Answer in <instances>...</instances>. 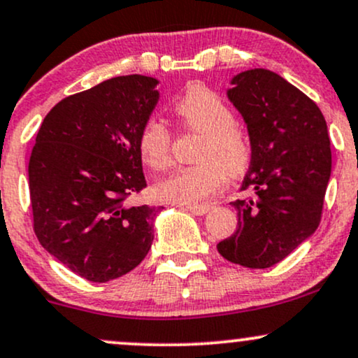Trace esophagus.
Instances as JSON below:
<instances>
[{
	"label": "esophagus",
	"instance_id": "obj_1",
	"mask_svg": "<svg viewBox=\"0 0 358 358\" xmlns=\"http://www.w3.org/2000/svg\"><path fill=\"white\" fill-rule=\"evenodd\" d=\"M210 208H212V206H210V205H190V206H185V210H188V212L193 213V215H198V217H201V215L208 213Z\"/></svg>",
	"mask_w": 358,
	"mask_h": 358
}]
</instances>
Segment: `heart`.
Here are the masks:
<instances>
[{"label": "heart", "instance_id": "b5f03b06", "mask_svg": "<svg viewBox=\"0 0 358 358\" xmlns=\"http://www.w3.org/2000/svg\"><path fill=\"white\" fill-rule=\"evenodd\" d=\"M175 113L193 131L201 133L198 165L175 170L155 187L162 201L195 205L217 192L225 175L238 176L248 168L252 148L245 133L235 124L234 111L212 90L195 85L175 105ZM170 131L160 120L150 118L138 136L141 160L153 170L170 163Z\"/></svg>", "mask_w": 358, "mask_h": 358}]
</instances>
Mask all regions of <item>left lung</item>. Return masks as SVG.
Here are the masks:
<instances>
[{
    "mask_svg": "<svg viewBox=\"0 0 358 358\" xmlns=\"http://www.w3.org/2000/svg\"><path fill=\"white\" fill-rule=\"evenodd\" d=\"M227 98L242 115L250 166L231 201L236 231L217 245L223 258L247 268H268L315 234L331 171L327 122L307 94L277 73L255 68L235 75Z\"/></svg>",
    "mask_w": 358,
    "mask_h": 358,
    "instance_id": "8db88e82",
    "label": "left lung"
}]
</instances>
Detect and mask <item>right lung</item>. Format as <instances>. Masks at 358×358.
<instances>
[{"mask_svg": "<svg viewBox=\"0 0 358 358\" xmlns=\"http://www.w3.org/2000/svg\"><path fill=\"white\" fill-rule=\"evenodd\" d=\"M157 78L116 76L71 94L43 120L28 165L34 234L41 247L90 282L141 264L160 208L131 206L146 187L141 128L160 100Z\"/></svg>", "mask_w": 358, "mask_h": 358, "instance_id": "obj_1", "label": "right lung"}]
</instances>
